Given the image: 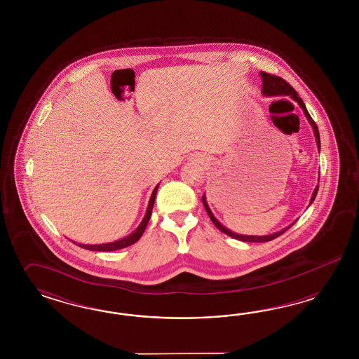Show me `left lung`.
Masks as SVG:
<instances>
[{"label": "left lung", "mask_w": 359, "mask_h": 359, "mask_svg": "<svg viewBox=\"0 0 359 359\" xmlns=\"http://www.w3.org/2000/svg\"><path fill=\"white\" fill-rule=\"evenodd\" d=\"M259 75H261L262 77V93H263L264 96H290V97L294 100V101L299 104L300 108L303 109L306 120L311 123V126H312V129H313L316 143H317V149H318V151H320V146H321V144H320V133H318V129H317V125H316L315 121L312 120V117L309 116L308 110L305 108L304 102H303L302 98L299 97L297 92H296L294 88L291 87L285 80H283L282 77L273 76V75L266 74V72H261ZM317 192H318V185L316 187L315 191H313V194H312V197H311V200H309V205L315 201ZM203 204H204V207H205L208 216L212 219V222L216 225V228H217L219 231L225 233L226 236L231 237V238L239 239V241H243V242H269V241H272V239L279 237L280 234H283L285 230H288V229L291 228L294 224V222H292V224L288 225L287 228L282 229V230H279V231H276V233L269 234V236H245V234H238V233H234V231L229 230L228 228H225V226L218 221L217 218L215 217V215L212 213L210 208L208 205L205 194L203 195Z\"/></svg>", "instance_id": "obj_1"}]
</instances>
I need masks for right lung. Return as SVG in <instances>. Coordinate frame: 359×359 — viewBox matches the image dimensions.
I'll list each match as a JSON object with an SVG mask.
<instances>
[{"label": "right lung", "mask_w": 359, "mask_h": 359, "mask_svg": "<svg viewBox=\"0 0 359 359\" xmlns=\"http://www.w3.org/2000/svg\"><path fill=\"white\" fill-rule=\"evenodd\" d=\"M158 188H159V184L156 185V187L154 188V191H152L151 197H150V201H149V205H147V209H146V215H144V217L142 219L141 224H140L138 228L135 229L129 236L118 239V241H114V242L100 243V245H83V243H77V242H75V243H77V246H80V248H83V249L93 251L120 250V249L128 248V246H130L133 243H135L138 239L141 238L144 229H146L147 224H149V219L151 217L152 208H154L155 196H156V192H158Z\"/></svg>", "instance_id": "1"}]
</instances>
